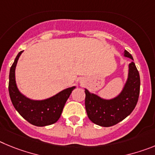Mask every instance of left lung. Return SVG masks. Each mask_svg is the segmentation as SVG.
Returning <instances> with one entry per match:
<instances>
[{"mask_svg":"<svg viewBox=\"0 0 155 155\" xmlns=\"http://www.w3.org/2000/svg\"><path fill=\"white\" fill-rule=\"evenodd\" d=\"M124 56L134 61L132 55L124 51ZM140 80L136 65L129 64L128 79L124 89L113 99H103L85 89V109L87 116L92 123L101 127L114 126L124 120L133 112L140 94Z\"/></svg>","mask_w":155,"mask_h":155,"instance_id":"8db88e82","label":"left lung"}]
</instances>
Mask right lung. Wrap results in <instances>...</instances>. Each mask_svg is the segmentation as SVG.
I'll list each match as a JSON object with an SVG mask.
<instances>
[{"instance_id":"add662e5","label":"right lung","mask_w":155,"mask_h":155,"mask_svg":"<svg viewBox=\"0 0 155 155\" xmlns=\"http://www.w3.org/2000/svg\"><path fill=\"white\" fill-rule=\"evenodd\" d=\"M22 52H19L17 55L9 74L8 91L14 107L25 120L34 126L45 127L55 124L61 117L64 105L75 87H68L51 98L41 101L26 98L18 91L15 81V68Z\"/></svg>"}]
</instances>
